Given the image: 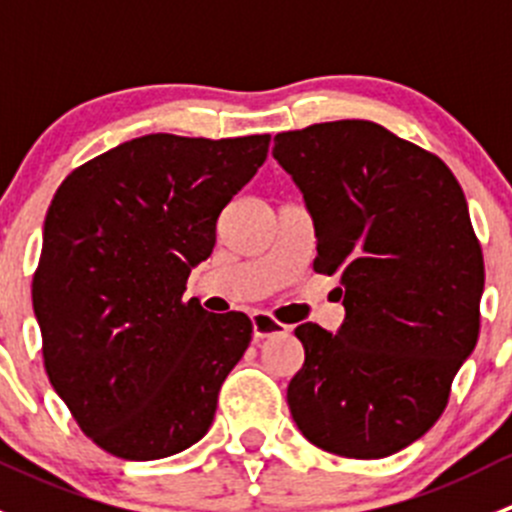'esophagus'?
<instances>
[{
	"label": "esophagus",
	"instance_id": "34e87169",
	"mask_svg": "<svg viewBox=\"0 0 512 512\" xmlns=\"http://www.w3.org/2000/svg\"><path fill=\"white\" fill-rule=\"evenodd\" d=\"M250 319H252V334H255V339H267V337H275V334H287L285 324L275 322L270 314L252 312Z\"/></svg>",
	"mask_w": 512,
	"mask_h": 512
}]
</instances>
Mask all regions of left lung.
I'll list each match as a JSON object with an SVG mask.
<instances>
[{
  "label": "left lung",
  "mask_w": 512,
  "mask_h": 512,
  "mask_svg": "<svg viewBox=\"0 0 512 512\" xmlns=\"http://www.w3.org/2000/svg\"><path fill=\"white\" fill-rule=\"evenodd\" d=\"M317 232L314 270L339 275L337 334L299 324L304 364L287 386L314 446L384 458L443 414L480 329L483 255L466 195L443 160L371 121L275 136Z\"/></svg>",
  "instance_id": "obj_1"
}]
</instances>
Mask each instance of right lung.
I'll list each match as a JSON object with an SVG mask.
<instances>
[{
	"mask_svg": "<svg viewBox=\"0 0 512 512\" xmlns=\"http://www.w3.org/2000/svg\"><path fill=\"white\" fill-rule=\"evenodd\" d=\"M267 148L270 136L151 133L56 190L32 285L44 366L81 431L111 456L156 461L208 433L252 322L183 302L185 282Z\"/></svg>",
	"mask_w": 512,
	"mask_h": 512,
	"instance_id": "add662e5",
	"label": "right lung"
}]
</instances>
